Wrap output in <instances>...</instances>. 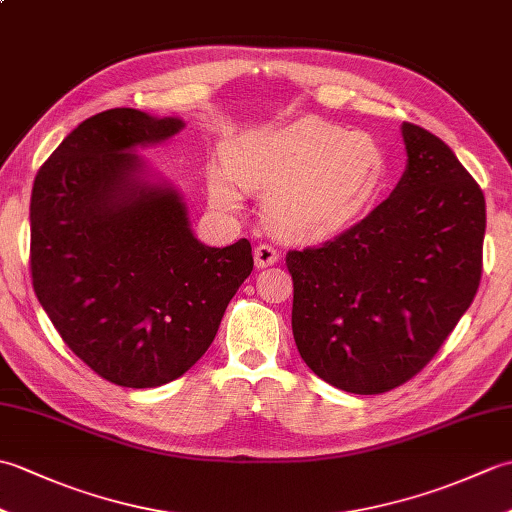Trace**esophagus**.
Listing matches in <instances>:
<instances>
[{"label":"esophagus","instance_id":"esophagus-1","mask_svg":"<svg viewBox=\"0 0 512 512\" xmlns=\"http://www.w3.org/2000/svg\"><path fill=\"white\" fill-rule=\"evenodd\" d=\"M279 262V250L270 244H259L255 248V266L257 268H266Z\"/></svg>","mask_w":512,"mask_h":512}]
</instances>
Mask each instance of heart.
Segmentation results:
<instances>
[{
    "instance_id": "b5f03b06",
    "label": "heart",
    "mask_w": 512,
    "mask_h": 512,
    "mask_svg": "<svg viewBox=\"0 0 512 512\" xmlns=\"http://www.w3.org/2000/svg\"><path fill=\"white\" fill-rule=\"evenodd\" d=\"M226 170L209 173L217 206L239 209L237 183L268 195L266 220L279 237L312 242L341 233L378 200L389 160L374 136L303 118L275 132L239 138L226 151Z\"/></svg>"
}]
</instances>
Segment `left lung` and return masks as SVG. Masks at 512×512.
I'll return each instance as SVG.
<instances>
[{
  "label": "left lung",
  "instance_id": "obj_1",
  "mask_svg": "<svg viewBox=\"0 0 512 512\" xmlns=\"http://www.w3.org/2000/svg\"><path fill=\"white\" fill-rule=\"evenodd\" d=\"M407 169L387 200L321 246L288 250L292 334L314 374L385 394L438 354L480 288V184L427 129L402 123Z\"/></svg>",
  "mask_w": 512,
  "mask_h": 512
}]
</instances>
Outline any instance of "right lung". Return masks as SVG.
<instances>
[{"label": "right lung", "instance_id": "1", "mask_svg": "<svg viewBox=\"0 0 512 512\" xmlns=\"http://www.w3.org/2000/svg\"><path fill=\"white\" fill-rule=\"evenodd\" d=\"M182 127L132 107L101 112L65 136L32 184L35 295L63 343L121 387L189 372L253 270L248 239L200 244L180 195L140 180L143 162L127 149Z\"/></svg>", "mask_w": 512, "mask_h": 512}]
</instances>
